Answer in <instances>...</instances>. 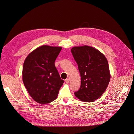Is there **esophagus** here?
Here are the masks:
<instances>
[{"mask_svg":"<svg viewBox=\"0 0 134 134\" xmlns=\"http://www.w3.org/2000/svg\"><path fill=\"white\" fill-rule=\"evenodd\" d=\"M65 82H66V83H68L69 82V79H66L65 80Z\"/></svg>","mask_w":134,"mask_h":134,"instance_id":"1","label":"esophagus"}]
</instances>
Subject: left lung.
<instances>
[{
  "mask_svg": "<svg viewBox=\"0 0 134 134\" xmlns=\"http://www.w3.org/2000/svg\"><path fill=\"white\" fill-rule=\"evenodd\" d=\"M71 51L81 76L80 88L75 95L82 101L93 102L103 94L109 83L108 60L99 50L87 45L74 47Z\"/></svg>",
  "mask_w": 134,
  "mask_h": 134,
  "instance_id": "1",
  "label": "left lung"
}]
</instances>
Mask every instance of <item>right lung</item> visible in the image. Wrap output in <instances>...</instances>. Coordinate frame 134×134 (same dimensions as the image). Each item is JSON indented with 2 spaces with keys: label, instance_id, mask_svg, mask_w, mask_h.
Here are the masks:
<instances>
[{
  "label": "right lung",
  "instance_id": "obj_1",
  "mask_svg": "<svg viewBox=\"0 0 134 134\" xmlns=\"http://www.w3.org/2000/svg\"><path fill=\"white\" fill-rule=\"evenodd\" d=\"M62 49L43 45L32 51L24 60L23 82L30 96L38 103L47 104L54 101L64 82L55 66Z\"/></svg>",
  "mask_w": 134,
  "mask_h": 134
}]
</instances>
